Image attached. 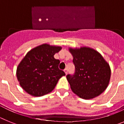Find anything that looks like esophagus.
<instances>
[{
    "label": "esophagus",
    "mask_w": 124,
    "mask_h": 124,
    "mask_svg": "<svg viewBox=\"0 0 124 124\" xmlns=\"http://www.w3.org/2000/svg\"><path fill=\"white\" fill-rule=\"evenodd\" d=\"M64 73H66V74H67V73H68V69L67 68L64 69Z\"/></svg>",
    "instance_id": "1"
}]
</instances>
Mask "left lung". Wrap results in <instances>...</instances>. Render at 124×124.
I'll return each instance as SVG.
<instances>
[{"label":"left lung","mask_w":124,"mask_h":124,"mask_svg":"<svg viewBox=\"0 0 124 124\" xmlns=\"http://www.w3.org/2000/svg\"><path fill=\"white\" fill-rule=\"evenodd\" d=\"M70 51L73 56L75 70L74 74H68L66 78L73 93L85 99L100 95L109 84V64L93 49L83 47L75 50L70 48Z\"/></svg>","instance_id":"1"}]
</instances>
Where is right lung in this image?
I'll return each mask as SVG.
<instances>
[{
    "label": "right lung",
    "instance_id": "1",
    "mask_svg": "<svg viewBox=\"0 0 124 124\" xmlns=\"http://www.w3.org/2000/svg\"><path fill=\"white\" fill-rule=\"evenodd\" d=\"M60 46L47 44L36 47L26 54L17 69L20 86L29 94L42 96L52 91L59 79L65 75L58 68L60 61L54 55Z\"/></svg>",
    "mask_w": 124,
    "mask_h": 124
}]
</instances>
